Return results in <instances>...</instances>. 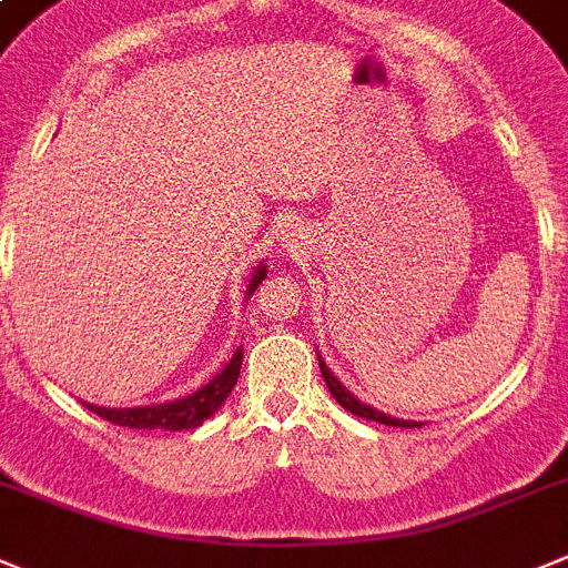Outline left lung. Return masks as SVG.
Here are the masks:
<instances>
[{"mask_svg":"<svg viewBox=\"0 0 568 568\" xmlns=\"http://www.w3.org/2000/svg\"><path fill=\"white\" fill-rule=\"evenodd\" d=\"M318 363H321V374H324V379H326V386H329L332 397H335L337 403H341L343 408L348 410V414L363 416V419H372V423H379V425H392V428H419V425H423V423H414V419H397V416H388V414H383V410L372 408V405L361 403V399H357L355 394L348 392V388H343L341 379H337L335 374H332L329 368H326L324 361H318Z\"/></svg>","mask_w":568,"mask_h":568,"instance_id":"left-lung-1","label":"left lung"}]
</instances>
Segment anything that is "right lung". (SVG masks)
Listing matches in <instances>:
<instances>
[{"instance_id": "obj_1", "label": "right lung", "mask_w": 568, "mask_h": 568, "mask_svg": "<svg viewBox=\"0 0 568 568\" xmlns=\"http://www.w3.org/2000/svg\"><path fill=\"white\" fill-rule=\"evenodd\" d=\"M267 275V267L258 264V270L253 273L247 284V293L244 298L256 293L258 284L264 281ZM239 372H242V348L233 352V357L227 361V366L222 368L211 383L200 388V392L189 394V397L174 399V403H163V405H140V408H103V405H92V403H83L92 414H98L101 419L112 425H121V428H163V430H191V428H200L205 423L207 416H213L216 410L222 408L227 397H231L233 386H236Z\"/></svg>"}]
</instances>
